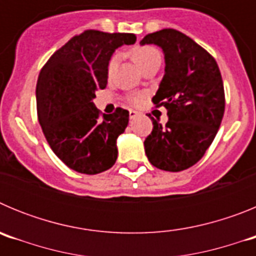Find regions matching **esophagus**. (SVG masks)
Returning <instances> with one entry per match:
<instances>
[{"label": "esophagus", "instance_id": "1", "mask_svg": "<svg viewBox=\"0 0 256 256\" xmlns=\"http://www.w3.org/2000/svg\"><path fill=\"white\" fill-rule=\"evenodd\" d=\"M140 112H134V110H130V120H133V119H136V118L138 116Z\"/></svg>", "mask_w": 256, "mask_h": 256}]
</instances>
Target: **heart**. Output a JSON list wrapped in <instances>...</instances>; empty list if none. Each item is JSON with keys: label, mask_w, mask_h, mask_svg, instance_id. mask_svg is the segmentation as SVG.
I'll use <instances>...</instances> for the list:
<instances>
[{"label": "heart", "mask_w": 256, "mask_h": 256, "mask_svg": "<svg viewBox=\"0 0 256 256\" xmlns=\"http://www.w3.org/2000/svg\"><path fill=\"white\" fill-rule=\"evenodd\" d=\"M130 56H132L133 61H134V64L141 69L142 66L150 62V61L155 60V58H160V54L158 52V50H155L154 47H148V46H144V47H136L134 50H132L130 52ZM115 64H116V58H112L108 62V73H112V70H114ZM134 102H140L141 101V97H134L133 98Z\"/></svg>", "instance_id": "heart-1"}]
</instances>
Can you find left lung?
Instances as JSON below:
<instances>
[{
    "label": "left lung",
    "mask_w": 256,
    "mask_h": 256,
    "mask_svg": "<svg viewBox=\"0 0 256 256\" xmlns=\"http://www.w3.org/2000/svg\"><path fill=\"white\" fill-rule=\"evenodd\" d=\"M140 44H156L164 52V76L152 97L168 110L162 126L144 140L148 162L166 172L195 165L216 138L224 114V87L218 64L209 52L176 29L150 33Z\"/></svg>",
    "instance_id": "1"
}]
</instances>
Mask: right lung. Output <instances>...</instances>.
Listing matches in <instances>:
<instances>
[{
    "instance_id": "right-lung-1",
    "label": "right lung",
    "mask_w": 256,
    "mask_h": 256,
    "mask_svg": "<svg viewBox=\"0 0 256 256\" xmlns=\"http://www.w3.org/2000/svg\"><path fill=\"white\" fill-rule=\"evenodd\" d=\"M134 42L132 33L86 30L58 50L38 76L36 98L44 137L58 159L78 173H101L116 162V140L130 112L118 108L100 118L94 98L108 84L115 50Z\"/></svg>"
}]
</instances>
